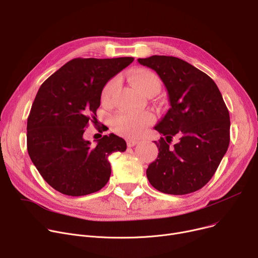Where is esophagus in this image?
Instances as JSON below:
<instances>
[{
    "mask_svg": "<svg viewBox=\"0 0 258 258\" xmlns=\"http://www.w3.org/2000/svg\"><path fill=\"white\" fill-rule=\"evenodd\" d=\"M138 143H139V140H137V139H127L126 140V144H127L128 147H133Z\"/></svg>",
    "mask_w": 258,
    "mask_h": 258,
    "instance_id": "34e87169",
    "label": "esophagus"
}]
</instances>
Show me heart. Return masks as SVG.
<instances>
[{
  "label": "heart",
  "instance_id": "1",
  "mask_svg": "<svg viewBox=\"0 0 258 258\" xmlns=\"http://www.w3.org/2000/svg\"><path fill=\"white\" fill-rule=\"evenodd\" d=\"M131 81L141 93L145 95L157 94L161 89V80L153 71L138 68L130 74ZM119 86V78L113 77L104 85L101 91V101L104 104H111L113 95ZM154 120L150 113L133 114L127 112L118 113L112 121L113 130L127 137H135L141 135Z\"/></svg>",
  "mask_w": 258,
  "mask_h": 258
}]
</instances>
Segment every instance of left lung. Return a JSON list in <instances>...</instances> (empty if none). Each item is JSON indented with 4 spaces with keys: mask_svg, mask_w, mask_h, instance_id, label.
Listing matches in <instances>:
<instances>
[{
    "mask_svg": "<svg viewBox=\"0 0 258 258\" xmlns=\"http://www.w3.org/2000/svg\"><path fill=\"white\" fill-rule=\"evenodd\" d=\"M138 62L157 72L167 90L170 107L155 126L162 136L157 159L146 169L157 190L187 195L213 177L230 142V116L214 81L187 61L153 55ZM180 139L173 147L172 138Z\"/></svg>",
    "mask_w": 258,
    "mask_h": 258,
    "instance_id": "8db88e82",
    "label": "left lung"
}]
</instances>
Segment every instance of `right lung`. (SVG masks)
Instances as JSON below:
<instances>
[{
    "label": "right lung",
    "instance_id": "add662e5",
    "mask_svg": "<svg viewBox=\"0 0 258 258\" xmlns=\"http://www.w3.org/2000/svg\"><path fill=\"white\" fill-rule=\"evenodd\" d=\"M133 60L74 58L40 86L27 120V150L40 175L60 194L100 190L111 175L108 156L126 150V142L114 134L91 146L84 133L90 122L97 123L104 85Z\"/></svg>",
    "mask_w": 258,
    "mask_h": 258
}]
</instances>
